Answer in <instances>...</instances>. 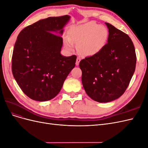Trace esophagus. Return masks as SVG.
<instances>
[{
	"label": "esophagus",
	"instance_id": "34e87169",
	"mask_svg": "<svg viewBox=\"0 0 148 148\" xmlns=\"http://www.w3.org/2000/svg\"><path fill=\"white\" fill-rule=\"evenodd\" d=\"M81 61V58H80L79 57H77V61H76V65H78L79 64V62Z\"/></svg>",
	"mask_w": 148,
	"mask_h": 148
}]
</instances>
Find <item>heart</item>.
Here are the masks:
<instances>
[{
  "label": "heart",
  "instance_id": "1",
  "mask_svg": "<svg viewBox=\"0 0 148 148\" xmlns=\"http://www.w3.org/2000/svg\"><path fill=\"white\" fill-rule=\"evenodd\" d=\"M70 38L64 40L65 46L69 51H72V44L78 46L82 55L90 56L99 52L104 46L108 36V31L104 26L98 25L95 22H88L73 28L70 31Z\"/></svg>",
  "mask_w": 148,
  "mask_h": 148
}]
</instances>
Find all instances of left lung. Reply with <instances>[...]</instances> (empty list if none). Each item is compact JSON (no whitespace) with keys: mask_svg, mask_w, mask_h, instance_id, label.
Wrapping results in <instances>:
<instances>
[{"mask_svg":"<svg viewBox=\"0 0 148 148\" xmlns=\"http://www.w3.org/2000/svg\"><path fill=\"white\" fill-rule=\"evenodd\" d=\"M107 43L101 50L79 62L82 81L87 95L94 101L108 102L125 92L135 72V49L131 38L110 23Z\"/></svg>","mask_w":148,"mask_h":148,"instance_id":"1","label":"left lung"}]
</instances>
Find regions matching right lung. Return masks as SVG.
Here are the masks:
<instances>
[{
    "instance_id": "1",
    "label": "right lung",
    "mask_w": 148,
    "mask_h": 148,
    "mask_svg": "<svg viewBox=\"0 0 148 148\" xmlns=\"http://www.w3.org/2000/svg\"><path fill=\"white\" fill-rule=\"evenodd\" d=\"M69 15L49 17L21 31L13 48L12 70L21 89L31 99L46 101L56 97L75 66L77 56L60 54V36ZM53 33H56L53 34Z\"/></svg>"
}]
</instances>
